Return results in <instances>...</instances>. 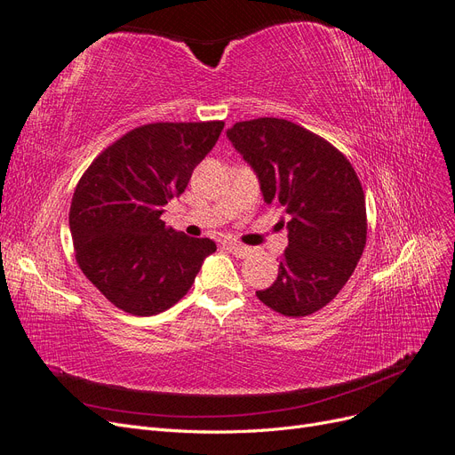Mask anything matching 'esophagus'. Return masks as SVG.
I'll return each instance as SVG.
<instances>
[{
  "instance_id": "esophagus-1",
  "label": "esophagus",
  "mask_w": 455,
  "mask_h": 455,
  "mask_svg": "<svg viewBox=\"0 0 455 455\" xmlns=\"http://www.w3.org/2000/svg\"><path fill=\"white\" fill-rule=\"evenodd\" d=\"M224 246H226L229 252L235 254L237 258H246V256H251V252H252L251 246H244V244H241L237 241H226Z\"/></svg>"
}]
</instances>
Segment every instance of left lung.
Returning a JSON list of instances; mask_svg holds the SVG:
<instances>
[{"instance_id":"obj_1","label":"left lung","mask_w":455,"mask_h":455,"mask_svg":"<svg viewBox=\"0 0 455 455\" xmlns=\"http://www.w3.org/2000/svg\"><path fill=\"white\" fill-rule=\"evenodd\" d=\"M228 139L256 171L264 201L288 214V246L275 283L256 296L284 316H306L336 298L363 256L366 203L349 159L292 121H239Z\"/></svg>"}]
</instances>
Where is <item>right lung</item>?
Here are the masks:
<instances>
[{"instance_id":"obj_1","label":"right lung","mask_w":455,"mask_h":455,"mask_svg":"<svg viewBox=\"0 0 455 455\" xmlns=\"http://www.w3.org/2000/svg\"><path fill=\"white\" fill-rule=\"evenodd\" d=\"M224 121L148 123L109 144L79 178L70 231L79 269L121 311L149 316L180 301L216 251L161 220L214 148Z\"/></svg>"}]
</instances>
